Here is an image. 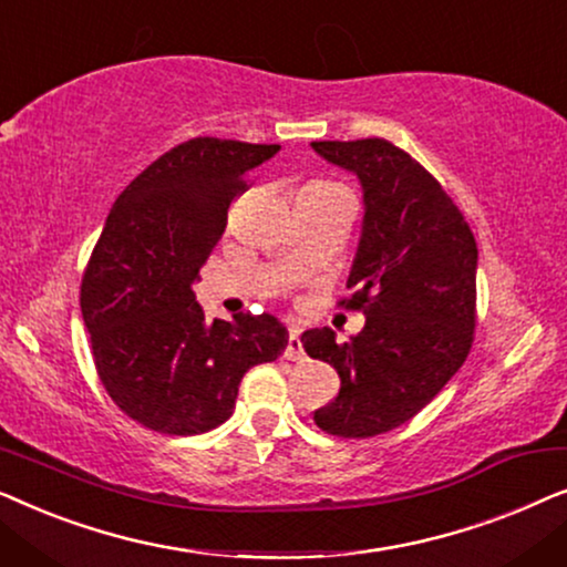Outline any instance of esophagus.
Masks as SVG:
<instances>
[{
  "label": "esophagus",
  "mask_w": 567,
  "mask_h": 567,
  "mask_svg": "<svg viewBox=\"0 0 567 567\" xmlns=\"http://www.w3.org/2000/svg\"><path fill=\"white\" fill-rule=\"evenodd\" d=\"M284 359H289V361H301V359H307L305 348H301L299 330H289V338H286V348H284Z\"/></svg>",
  "instance_id": "34e87169"
}]
</instances>
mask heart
Masks as SVG:
<instances>
[{"mask_svg":"<svg viewBox=\"0 0 567 567\" xmlns=\"http://www.w3.org/2000/svg\"><path fill=\"white\" fill-rule=\"evenodd\" d=\"M312 185H322V188H332V183H312Z\"/></svg>","mask_w":567,"mask_h":567,"instance_id":"obj_1","label":"heart"}]
</instances>
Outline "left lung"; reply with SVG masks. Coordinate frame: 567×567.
Instances as JSON below:
<instances>
[{"label": "left lung", "instance_id": "1", "mask_svg": "<svg viewBox=\"0 0 567 567\" xmlns=\"http://www.w3.org/2000/svg\"><path fill=\"white\" fill-rule=\"evenodd\" d=\"M359 175L363 231L338 307L367 315L348 343L330 328L301 336L328 361L340 392L315 423L340 439H371L415 417L467 359L477 324V243L441 183L386 138L312 142Z\"/></svg>", "mask_w": 567, "mask_h": 567}]
</instances>
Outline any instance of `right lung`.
I'll list each match as a JSON object with an SVG mask.
<instances>
[{
    "label": "right lung",
    "mask_w": 567,
    "mask_h": 567,
    "mask_svg": "<svg viewBox=\"0 0 567 567\" xmlns=\"http://www.w3.org/2000/svg\"><path fill=\"white\" fill-rule=\"evenodd\" d=\"M278 144L196 136L154 159L115 200L82 276L80 305L105 392L167 436L221 425L245 371L276 361L289 332L274 315L206 320L193 284Z\"/></svg>",
    "instance_id": "right-lung-1"
}]
</instances>
